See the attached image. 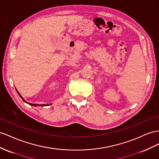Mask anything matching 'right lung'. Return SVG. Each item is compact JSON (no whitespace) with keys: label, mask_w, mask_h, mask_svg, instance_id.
<instances>
[{"label":"right lung","mask_w":159,"mask_h":159,"mask_svg":"<svg viewBox=\"0 0 159 159\" xmlns=\"http://www.w3.org/2000/svg\"><path fill=\"white\" fill-rule=\"evenodd\" d=\"M16 92H17V93L19 94V95L20 96V97L22 99V101H23L25 102H26V103H27V104H29V105H31V106H34V107H37V106H40V107H45V106H48V105H51V104H49V105H44V104H33V103H30V102H26L25 100L23 98V97H22V96H21V94L19 93V91H18V90H16Z\"/></svg>","instance_id":"add662e5"}]
</instances>
